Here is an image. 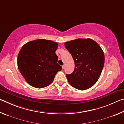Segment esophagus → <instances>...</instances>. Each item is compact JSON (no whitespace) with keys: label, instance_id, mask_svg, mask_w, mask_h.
<instances>
[{"label":"esophagus","instance_id":"obj_1","mask_svg":"<svg viewBox=\"0 0 124 124\" xmlns=\"http://www.w3.org/2000/svg\"><path fill=\"white\" fill-rule=\"evenodd\" d=\"M64 67H65V65L64 64L63 66H62V69H63H63L64 68Z\"/></svg>","mask_w":124,"mask_h":124}]
</instances>
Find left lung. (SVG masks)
I'll list each match as a JSON object with an SVG mask.
<instances>
[{
	"instance_id": "obj_1",
	"label": "left lung",
	"mask_w": 124,
	"mask_h": 124,
	"mask_svg": "<svg viewBox=\"0 0 124 124\" xmlns=\"http://www.w3.org/2000/svg\"><path fill=\"white\" fill-rule=\"evenodd\" d=\"M64 46L72 54L75 68L66 74L68 83L79 90L89 89L99 79L104 63L101 47L91 39H78L67 41Z\"/></svg>"
}]
</instances>
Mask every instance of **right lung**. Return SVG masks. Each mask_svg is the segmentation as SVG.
<instances>
[{
  "mask_svg": "<svg viewBox=\"0 0 124 124\" xmlns=\"http://www.w3.org/2000/svg\"><path fill=\"white\" fill-rule=\"evenodd\" d=\"M58 43L49 40H35L23 46L18 54L17 66L29 85L36 88L49 85L62 70L55 51Z\"/></svg>",
  "mask_w": 124,
  "mask_h": 124,
  "instance_id": "obj_1",
  "label": "right lung"
}]
</instances>
